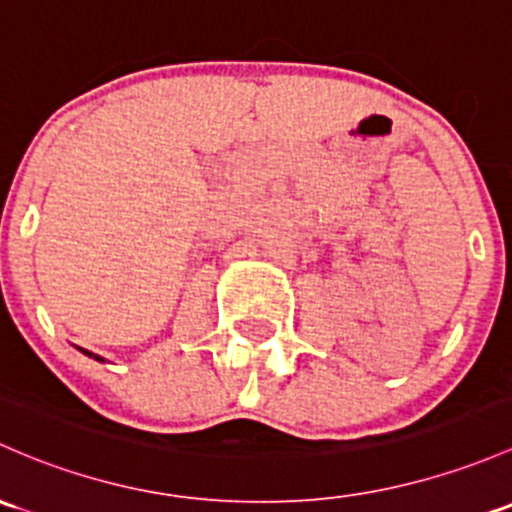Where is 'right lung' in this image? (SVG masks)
Masks as SVG:
<instances>
[{
    "label": "right lung",
    "mask_w": 512,
    "mask_h": 512,
    "mask_svg": "<svg viewBox=\"0 0 512 512\" xmlns=\"http://www.w3.org/2000/svg\"><path fill=\"white\" fill-rule=\"evenodd\" d=\"M80 351H83L85 355H88V358H93V360H98V363H105V358H102V355H95V353H90V351H85V348H80Z\"/></svg>",
    "instance_id": "1"
}]
</instances>
